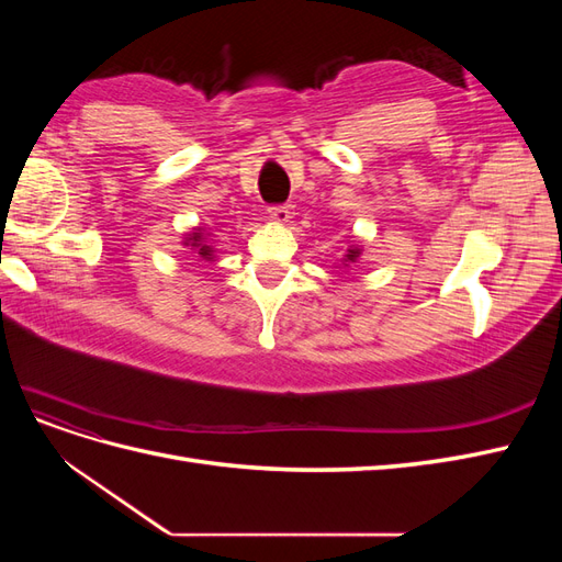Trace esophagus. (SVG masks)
Returning <instances> with one entry per match:
<instances>
[{
	"label": "esophagus",
	"mask_w": 562,
	"mask_h": 562,
	"mask_svg": "<svg viewBox=\"0 0 562 562\" xmlns=\"http://www.w3.org/2000/svg\"><path fill=\"white\" fill-rule=\"evenodd\" d=\"M269 217L277 220V223H288L293 215V206L291 203H274V206H269Z\"/></svg>",
	"instance_id": "34e87169"
}]
</instances>
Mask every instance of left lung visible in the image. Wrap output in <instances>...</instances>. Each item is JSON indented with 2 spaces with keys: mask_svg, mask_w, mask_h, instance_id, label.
Listing matches in <instances>:
<instances>
[{
  "mask_svg": "<svg viewBox=\"0 0 562 562\" xmlns=\"http://www.w3.org/2000/svg\"><path fill=\"white\" fill-rule=\"evenodd\" d=\"M353 258H356V252H351V255H349V260H353Z\"/></svg>",
  "mask_w": 562,
  "mask_h": 562,
  "instance_id": "obj_1",
  "label": "left lung"
}]
</instances>
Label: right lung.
I'll return each instance as SVG.
<instances>
[{"label": "right lung", "instance_id": "obj_1", "mask_svg": "<svg viewBox=\"0 0 562 562\" xmlns=\"http://www.w3.org/2000/svg\"><path fill=\"white\" fill-rule=\"evenodd\" d=\"M192 241H199V234H194V236H192ZM194 246H199V244H194ZM199 252H201V255H209L211 250H209V246H201V248H199Z\"/></svg>", "mask_w": 562, "mask_h": 562}]
</instances>
